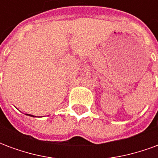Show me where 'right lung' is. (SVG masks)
<instances>
[{"instance_id":"1","label":"right lung","mask_w":158,"mask_h":158,"mask_svg":"<svg viewBox=\"0 0 158 158\" xmlns=\"http://www.w3.org/2000/svg\"><path fill=\"white\" fill-rule=\"evenodd\" d=\"M27 115H28V114H27ZM29 116H31V117H34V116H33V115H29Z\"/></svg>"}]
</instances>
